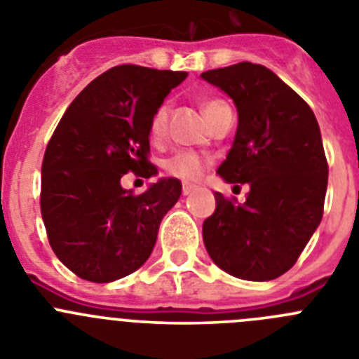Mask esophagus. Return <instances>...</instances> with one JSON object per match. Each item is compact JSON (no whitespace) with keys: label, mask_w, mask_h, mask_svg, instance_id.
<instances>
[{"label":"esophagus","mask_w":359,"mask_h":359,"mask_svg":"<svg viewBox=\"0 0 359 359\" xmlns=\"http://www.w3.org/2000/svg\"><path fill=\"white\" fill-rule=\"evenodd\" d=\"M194 190H196V185H192V183H183V189H182L183 196L192 194V192H194Z\"/></svg>","instance_id":"1"}]
</instances>
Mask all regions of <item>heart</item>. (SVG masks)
<instances>
[{"mask_svg": "<svg viewBox=\"0 0 359 359\" xmlns=\"http://www.w3.org/2000/svg\"><path fill=\"white\" fill-rule=\"evenodd\" d=\"M226 104L219 98H208L203 102V113L207 118H210L215 111L221 109ZM169 113L170 106L169 102H161L160 106L154 109L151 116V122H149V135L154 142H160L165 136L167 131V122H169ZM210 163V158L205 156V154H199L196 151H177L174 152L169 160L165 161V172L169 176L177 177V180H198L201 177V174L205 172V169Z\"/></svg>", "mask_w": 359, "mask_h": 359, "instance_id": "1", "label": "heart"}]
</instances>
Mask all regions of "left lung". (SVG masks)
<instances>
[{
	"mask_svg": "<svg viewBox=\"0 0 359 359\" xmlns=\"http://www.w3.org/2000/svg\"><path fill=\"white\" fill-rule=\"evenodd\" d=\"M201 77L230 95L239 115L219 176L250 185L244 203L215 194L203 241L226 273L273 280L293 268L322 221L329 167L318 122L306 100L262 65L237 62Z\"/></svg>",
	"mask_w": 359,
	"mask_h": 359,
	"instance_id": "left-lung-1",
	"label": "left lung"
}]
</instances>
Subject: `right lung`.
Wrapping results in <instances>:
<instances>
[{
	"label": "right lung",
	"mask_w": 359,
	"mask_h": 359,
	"mask_svg": "<svg viewBox=\"0 0 359 359\" xmlns=\"http://www.w3.org/2000/svg\"><path fill=\"white\" fill-rule=\"evenodd\" d=\"M185 77L115 66L86 86L57 123L41 167V214L53 253L77 277L118 280L151 255L182 183L167 177L133 194L120 180L158 172L149 161V122Z\"/></svg>",
	"instance_id": "obj_1"
}]
</instances>
